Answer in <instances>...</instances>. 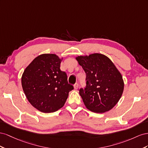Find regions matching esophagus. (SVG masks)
Segmentation results:
<instances>
[{"label": "esophagus", "instance_id": "1", "mask_svg": "<svg viewBox=\"0 0 148 148\" xmlns=\"http://www.w3.org/2000/svg\"><path fill=\"white\" fill-rule=\"evenodd\" d=\"M78 87H79V85H78V84L77 83H75L74 85V89H77L78 88Z\"/></svg>", "mask_w": 148, "mask_h": 148}]
</instances>
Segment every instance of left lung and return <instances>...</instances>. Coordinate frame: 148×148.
<instances>
[{
	"label": "left lung",
	"instance_id": "8db88e82",
	"mask_svg": "<svg viewBox=\"0 0 148 148\" xmlns=\"http://www.w3.org/2000/svg\"><path fill=\"white\" fill-rule=\"evenodd\" d=\"M75 60L86 74V88L79 90L86 107L99 113L110 110L123 92L120 72L110 59L101 53L77 56Z\"/></svg>",
	"mask_w": 148,
	"mask_h": 148
}]
</instances>
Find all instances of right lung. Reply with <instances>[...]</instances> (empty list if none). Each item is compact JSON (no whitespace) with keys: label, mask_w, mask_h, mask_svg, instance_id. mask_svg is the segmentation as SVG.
I'll return each mask as SVG.
<instances>
[{"label":"right lung","mask_w":148,"mask_h":148,"mask_svg":"<svg viewBox=\"0 0 148 148\" xmlns=\"http://www.w3.org/2000/svg\"><path fill=\"white\" fill-rule=\"evenodd\" d=\"M63 57L42 54L25 68L22 76L23 92L33 107L43 113H52L64 106L73 86L65 72L60 69Z\"/></svg>","instance_id":"add662e5"}]
</instances>
